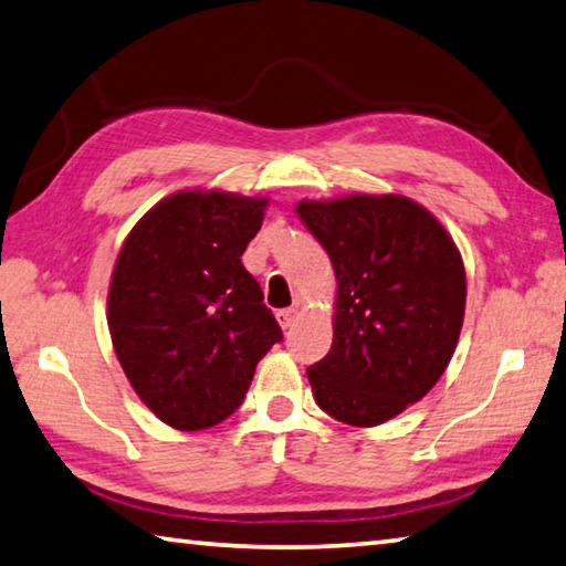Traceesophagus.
I'll return each mask as SVG.
<instances>
[{
    "mask_svg": "<svg viewBox=\"0 0 566 566\" xmlns=\"http://www.w3.org/2000/svg\"><path fill=\"white\" fill-rule=\"evenodd\" d=\"M296 318H300V310H294V306H292V310H280V312H276V322H280L282 328L294 326Z\"/></svg>",
    "mask_w": 566,
    "mask_h": 566,
    "instance_id": "esophagus-1",
    "label": "esophagus"
}]
</instances>
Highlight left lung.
Segmentation results:
<instances>
[{
  "label": "left lung",
  "instance_id": "1",
  "mask_svg": "<svg viewBox=\"0 0 566 566\" xmlns=\"http://www.w3.org/2000/svg\"><path fill=\"white\" fill-rule=\"evenodd\" d=\"M336 272L334 344L306 368L318 408L371 428L423 398L453 358L465 266L433 214L403 195L302 200Z\"/></svg>",
  "mask_w": 566,
  "mask_h": 566
}]
</instances>
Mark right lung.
Returning a JSON list of instances; mask_svg holds the SVG:
<instances>
[{
	"label": "right lung",
	"instance_id": "add662e5",
	"mask_svg": "<svg viewBox=\"0 0 566 566\" xmlns=\"http://www.w3.org/2000/svg\"><path fill=\"white\" fill-rule=\"evenodd\" d=\"M264 198L176 192L123 242L108 292L113 348L143 403L178 430L222 423L282 342L242 252Z\"/></svg>",
	"mask_w": 566,
	"mask_h": 566
}]
</instances>
